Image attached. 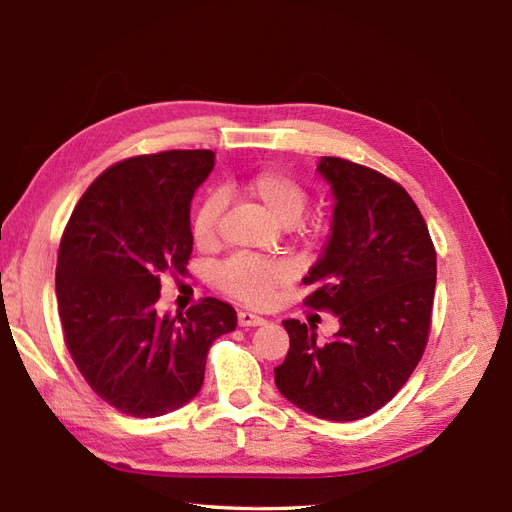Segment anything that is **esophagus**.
Segmentation results:
<instances>
[{"instance_id":"esophagus-1","label":"esophagus","mask_w":512,"mask_h":512,"mask_svg":"<svg viewBox=\"0 0 512 512\" xmlns=\"http://www.w3.org/2000/svg\"><path fill=\"white\" fill-rule=\"evenodd\" d=\"M265 319L260 315H254V313H245V310H241L239 313V326L243 328H256V326H263Z\"/></svg>"}]
</instances>
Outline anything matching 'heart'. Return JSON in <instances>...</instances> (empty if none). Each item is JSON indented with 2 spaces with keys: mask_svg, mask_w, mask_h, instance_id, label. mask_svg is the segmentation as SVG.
I'll return each instance as SVG.
<instances>
[{
  "mask_svg": "<svg viewBox=\"0 0 512 512\" xmlns=\"http://www.w3.org/2000/svg\"><path fill=\"white\" fill-rule=\"evenodd\" d=\"M230 189L252 199L280 226H293L308 204L304 184L280 169H260L241 184H232ZM223 206H226V197L210 193L195 208L193 239L199 247H213L217 243ZM286 278H289V267L278 260L234 258L219 269L217 284L243 304L263 306Z\"/></svg>",
  "mask_w": 512,
  "mask_h": 512,
  "instance_id": "1",
  "label": "heart"
}]
</instances>
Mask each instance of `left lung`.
<instances>
[{
  "label": "left lung",
  "instance_id": "obj_1",
  "mask_svg": "<svg viewBox=\"0 0 512 512\" xmlns=\"http://www.w3.org/2000/svg\"><path fill=\"white\" fill-rule=\"evenodd\" d=\"M334 195L332 232L304 284L306 306L330 310L341 328L317 343L313 326L286 319L278 391L306 413L356 421L402 389L428 343L436 252L417 204L400 184L345 158L317 165Z\"/></svg>",
  "mask_w": 512,
  "mask_h": 512
}]
</instances>
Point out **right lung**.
<instances>
[{"label": "right lung", "instance_id": "add662e5", "mask_svg": "<svg viewBox=\"0 0 512 512\" xmlns=\"http://www.w3.org/2000/svg\"><path fill=\"white\" fill-rule=\"evenodd\" d=\"M215 167L210 149H171L108 167L62 234L56 297L67 350L104 402L132 417L178 410L202 389L206 356L236 310L204 297L158 315L160 278L184 276L191 199Z\"/></svg>", "mask_w": 512, "mask_h": 512}]
</instances>
